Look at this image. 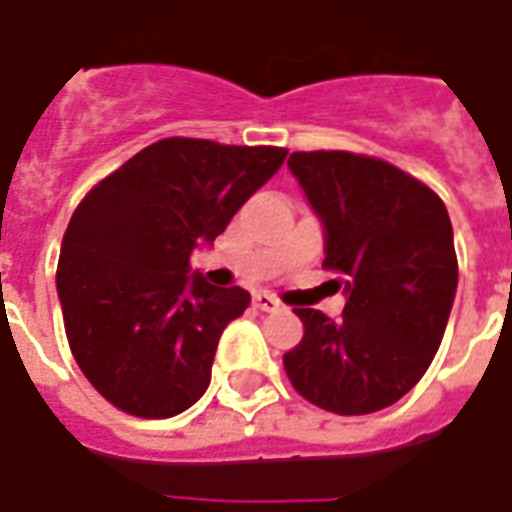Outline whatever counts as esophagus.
<instances>
[{"mask_svg":"<svg viewBox=\"0 0 512 512\" xmlns=\"http://www.w3.org/2000/svg\"><path fill=\"white\" fill-rule=\"evenodd\" d=\"M252 304H255L257 310H263V312L279 310V301L274 299L271 293H255V296H252Z\"/></svg>","mask_w":512,"mask_h":512,"instance_id":"obj_1","label":"esophagus"}]
</instances>
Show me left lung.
Segmentation results:
<instances>
[{"label": "left lung", "instance_id": "left-lung-1", "mask_svg": "<svg viewBox=\"0 0 512 512\" xmlns=\"http://www.w3.org/2000/svg\"><path fill=\"white\" fill-rule=\"evenodd\" d=\"M288 167L321 216L323 268L340 274L345 310L332 321L296 307L304 337L282 365L312 406L373 414L411 392L439 351L458 288L450 216L436 191L384 158L310 150Z\"/></svg>", "mask_w": 512, "mask_h": 512}]
</instances>
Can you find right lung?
Instances as JSON below:
<instances>
[{"instance_id": "1", "label": "right lung", "mask_w": 512, "mask_h": 512, "mask_svg": "<svg viewBox=\"0 0 512 512\" xmlns=\"http://www.w3.org/2000/svg\"><path fill=\"white\" fill-rule=\"evenodd\" d=\"M285 156V147L169 136L79 202L57 293L73 359L112 406L167 419L208 389L219 337L249 293L189 277V257L224 233Z\"/></svg>"}]
</instances>
